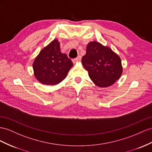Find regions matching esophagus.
Returning <instances> with one entry per match:
<instances>
[{"label": "esophagus", "mask_w": 152, "mask_h": 152, "mask_svg": "<svg viewBox=\"0 0 152 152\" xmlns=\"http://www.w3.org/2000/svg\"><path fill=\"white\" fill-rule=\"evenodd\" d=\"M81 56H78L77 58H75V59H74L72 61H73V62H78V61H81Z\"/></svg>", "instance_id": "esophagus-1"}]
</instances>
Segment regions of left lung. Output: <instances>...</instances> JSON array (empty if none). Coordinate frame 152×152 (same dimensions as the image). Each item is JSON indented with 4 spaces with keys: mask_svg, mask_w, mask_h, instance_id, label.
<instances>
[{
    "mask_svg": "<svg viewBox=\"0 0 152 152\" xmlns=\"http://www.w3.org/2000/svg\"><path fill=\"white\" fill-rule=\"evenodd\" d=\"M81 62L91 80L99 87L111 86L123 72L120 57L110 48L96 41L88 43Z\"/></svg>",
    "mask_w": 152,
    "mask_h": 152,
    "instance_id": "1",
    "label": "left lung"
}]
</instances>
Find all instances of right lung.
<instances>
[{
    "label": "right lung",
    "instance_id": "obj_1",
    "mask_svg": "<svg viewBox=\"0 0 152 152\" xmlns=\"http://www.w3.org/2000/svg\"><path fill=\"white\" fill-rule=\"evenodd\" d=\"M72 66L71 60L67 54L61 52L60 42L57 39L41 50L33 64L37 80L42 84L50 85L63 81Z\"/></svg>",
    "mask_w": 152,
    "mask_h": 152
}]
</instances>
